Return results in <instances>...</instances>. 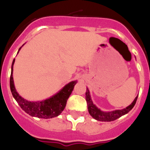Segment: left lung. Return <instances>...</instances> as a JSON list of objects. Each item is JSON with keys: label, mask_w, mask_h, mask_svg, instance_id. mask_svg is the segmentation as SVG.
<instances>
[{"label": "left lung", "mask_w": 150, "mask_h": 150, "mask_svg": "<svg viewBox=\"0 0 150 150\" xmlns=\"http://www.w3.org/2000/svg\"><path fill=\"white\" fill-rule=\"evenodd\" d=\"M85 96L86 101H87V109H88L89 114H90L94 119H96V120L102 121V122H111V121H114L115 120L120 118V117L123 116V115L128 113V112L133 109V106H135L138 98L137 96L135 98L134 100L132 102L131 104L129 105L128 106H127L125 109L111 111V112H103V111L98 109V108L93 103L88 88H87Z\"/></svg>", "instance_id": "1"}]
</instances>
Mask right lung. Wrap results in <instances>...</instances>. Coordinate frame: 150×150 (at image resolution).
<instances>
[{
	"instance_id": "right-lung-1",
	"label": "right lung",
	"mask_w": 150,
	"mask_h": 150,
	"mask_svg": "<svg viewBox=\"0 0 150 150\" xmlns=\"http://www.w3.org/2000/svg\"><path fill=\"white\" fill-rule=\"evenodd\" d=\"M22 47L19 49L17 54L21 50ZM14 61L15 59L13 60L12 65H11L10 89L13 97L17 100L21 109L30 116L43 118V119H50L60 115L64 110L68 98L71 94L77 81H72L69 82V84L65 85L58 93L46 100H39V101H29L20 96L16 90L14 79H13V66H14Z\"/></svg>"
}]
</instances>
